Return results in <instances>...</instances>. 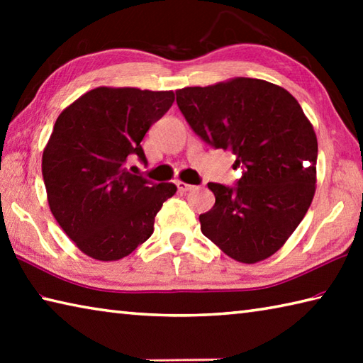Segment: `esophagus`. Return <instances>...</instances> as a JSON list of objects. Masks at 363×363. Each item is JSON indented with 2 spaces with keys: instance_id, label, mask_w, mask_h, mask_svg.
Listing matches in <instances>:
<instances>
[{
  "instance_id": "esophagus-1",
  "label": "esophagus",
  "mask_w": 363,
  "mask_h": 363,
  "mask_svg": "<svg viewBox=\"0 0 363 363\" xmlns=\"http://www.w3.org/2000/svg\"><path fill=\"white\" fill-rule=\"evenodd\" d=\"M177 189H179L181 192H189V190H194L195 186H190V184L186 182H177Z\"/></svg>"
}]
</instances>
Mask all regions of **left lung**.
Instances as JSON below:
<instances>
[{
    "label": "left lung",
    "mask_w": 363,
    "mask_h": 363,
    "mask_svg": "<svg viewBox=\"0 0 363 363\" xmlns=\"http://www.w3.org/2000/svg\"><path fill=\"white\" fill-rule=\"evenodd\" d=\"M176 102L196 136L232 150L242 168L235 186L208 184L216 201L200 214L203 235L240 262L272 256L315 194L317 138L303 108L286 89L256 78L184 88Z\"/></svg>",
    "instance_id": "left-lung-1"
}]
</instances>
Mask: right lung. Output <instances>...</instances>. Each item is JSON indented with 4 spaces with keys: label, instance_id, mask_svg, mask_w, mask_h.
I'll return each mask as SVG.
<instances>
[{
    "label": "right lung",
    "instance_id": "right-lung-1",
    "mask_svg": "<svg viewBox=\"0 0 363 363\" xmlns=\"http://www.w3.org/2000/svg\"><path fill=\"white\" fill-rule=\"evenodd\" d=\"M173 102V91L102 86L59 115L43 152V179L54 218L84 255L116 261L152 235L177 187L133 174L128 164L147 163L140 143Z\"/></svg>",
    "mask_w": 363,
    "mask_h": 363
}]
</instances>
